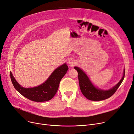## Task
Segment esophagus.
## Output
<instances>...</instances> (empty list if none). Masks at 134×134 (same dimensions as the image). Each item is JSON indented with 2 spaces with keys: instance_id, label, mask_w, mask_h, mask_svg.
I'll list each match as a JSON object with an SVG mask.
<instances>
[{
  "instance_id": "esophagus-1",
  "label": "esophagus",
  "mask_w": 134,
  "mask_h": 134,
  "mask_svg": "<svg viewBox=\"0 0 134 134\" xmlns=\"http://www.w3.org/2000/svg\"><path fill=\"white\" fill-rule=\"evenodd\" d=\"M75 64H76V62H75V61L74 60H73V59L69 60V61L68 62V66L69 67H74L75 65Z\"/></svg>"
}]
</instances>
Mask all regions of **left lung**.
Instances as JSON below:
<instances>
[{"label":"left lung","mask_w":134,"mask_h":134,"mask_svg":"<svg viewBox=\"0 0 134 134\" xmlns=\"http://www.w3.org/2000/svg\"><path fill=\"white\" fill-rule=\"evenodd\" d=\"M74 68L78 72L79 87L81 92L86 98L91 101H101L111 97L121 84L125 76L124 70L123 77L117 85L109 90H102L96 88L93 85L88 76L81 69L78 67H74Z\"/></svg>","instance_id":"obj_1"}]
</instances>
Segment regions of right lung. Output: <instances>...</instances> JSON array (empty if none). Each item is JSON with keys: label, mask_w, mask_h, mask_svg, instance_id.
I'll return each mask as SVG.
<instances>
[{"label": "right lung", "mask_w": 134, "mask_h": 134, "mask_svg": "<svg viewBox=\"0 0 134 134\" xmlns=\"http://www.w3.org/2000/svg\"><path fill=\"white\" fill-rule=\"evenodd\" d=\"M66 64L56 68L45 82L38 86L33 88L22 87L15 79L10 72V78L15 89L28 99L35 102H45L50 100L59 88L60 82L68 71Z\"/></svg>", "instance_id": "1"}]
</instances>
